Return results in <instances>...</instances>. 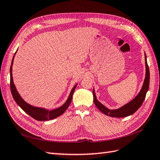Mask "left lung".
<instances>
[{
  "label": "left lung",
  "instance_id": "1",
  "mask_svg": "<svg viewBox=\"0 0 160 160\" xmlns=\"http://www.w3.org/2000/svg\"><path fill=\"white\" fill-rule=\"evenodd\" d=\"M145 62H146V77L144 79V84H143L142 88L140 91L139 94L135 98L132 100L131 102L128 103L126 104L125 106L120 108L117 110H109L108 109L104 106H103L98 100L96 98L95 93L93 90V96H94V103L96 106L98 108V109L102 113L105 114L106 115L112 117H125L129 115H132L138 110L140 106H142L146 97V94L148 90L149 82H150V72L149 68L147 63V60H146V56L145 54Z\"/></svg>",
  "mask_w": 160,
  "mask_h": 160
}]
</instances>
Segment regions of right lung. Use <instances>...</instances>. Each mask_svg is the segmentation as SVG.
<instances>
[{"mask_svg":"<svg viewBox=\"0 0 160 160\" xmlns=\"http://www.w3.org/2000/svg\"><path fill=\"white\" fill-rule=\"evenodd\" d=\"M14 56L12 58V64L10 67V89H11V92L13 96V98H14V99L15 100L16 103H17L18 105L28 114V115L31 116L32 118L37 120V121H48V120L53 119L61 115L62 114L66 111L68 108L69 107L70 104L72 102L73 93L74 92V90L76 88L77 85H75L72 88V90L70 94V96L68 97L66 102L65 103L63 106H61L60 108H58L52 110H48L43 108H37V107L30 106V104L26 103L25 101L21 98V96L19 95V94L18 93L17 90H16V87L14 84V81H13V78H12V65H13V61H14Z\"/></svg>","mask_w":160,"mask_h":160,"instance_id":"obj_1","label":"right lung"}]
</instances>
